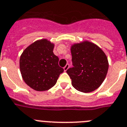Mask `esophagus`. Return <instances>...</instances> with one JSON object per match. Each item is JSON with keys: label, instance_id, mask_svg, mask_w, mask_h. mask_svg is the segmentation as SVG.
<instances>
[{"label": "esophagus", "instance_id": "esophagus-1", "mask_svg": "<svg viewBox=\"0 0 127 127\" xmlns=\"http://www.w3.org/2000/svg\"><path fill=\"white\" fill-rule=\"evenodd\" d=\"M69 64H67L65 65V67H64V71H66L68 69H69Z\"/></svg>", "mask_w": 127, "mask_h": 127}]
</instances>
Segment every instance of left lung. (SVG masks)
<instances>
[{"instance_id": "1", "label": "left lung", "mask_w": 127, "mask_h": 127, "mask_svg": "<svg viewBox=\"0 0 127 127\" xmlns=\"http://www.w3.org/2000/svg\"><path fill=\"white\" fill-rule=\"evenodd\" d=\"M73 67L67 73L72 85L78 91L91 93L103 82L109 69L105 53L100 47L89 41L72 44L71 47Z\"/></svg>"}]
</instances>
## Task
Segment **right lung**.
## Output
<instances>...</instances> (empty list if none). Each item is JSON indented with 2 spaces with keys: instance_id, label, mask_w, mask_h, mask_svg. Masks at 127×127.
Listing matches in <instances>:
<instances>
[{
  "instance_id": "1",
  "label": "right lung",
  "mask_w": 127,
  "mask_h": 127,
  "mask_svg": "<svg viewBox=\"0 0 127 127\" xmlns=\"http://www.w3.org/2000/svg\"><path fill=\"white\" fill-rule=\"evenodd\" d=\"M55 44L47 39L35 41L25 49L20 58V70L25 83L37 91H45L56 84L64 69L53 53Z\"/></svg>"
}]
</instances>
